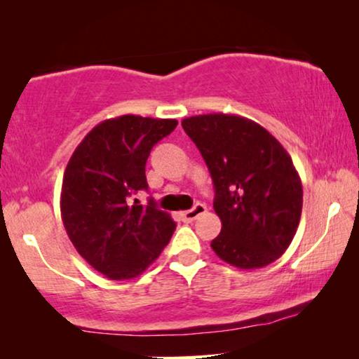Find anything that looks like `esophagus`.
I'll return each mask as SVG.
<instances>
[{
  "label": "esophagus",
  "mask_w": 359,
  "mask_h": 359,
  "mask_svg": "<svg viewBox=\"0 0 359 359\" xmlns=\"http://www.w3.org/2000/svg\"><path fill=\"white\" fill-rule=\"evenodd\" d=\"M205 210H208V208H205L204 204H196L193 209L181 212V219H183L184 222H193V220L198 219L199 215H203Z\"/></svg>",
  "instance_id": "esophagus-1"
}]
</instances>
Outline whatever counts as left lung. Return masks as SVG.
<instances>
[{"instance_id":"obj_1","label":"left lung","mask_w":359,"mask_h":359,"mask_svg":"<svg viewBox=\"0 0 359 359\" xmlns=\"http://www.w3.org/2000/svg\"><path fill=\"white\" fill-rule=\"evenodd\" d=\"M212 176L222 230L215 255L240 269L276 262L291 245L302 212V184L284 147L257 122L203 114L181 122Z\"/></svg>"}]
</instances>
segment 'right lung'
Instances as JSON below:
<instances>
[{
    "mask_svg": "<svg viewBox=\"0 0 359 359\" xmlns=\"http://www.w3.org/2000/svg\"><path fill=\"white\" fill-rule=\"evenodd\" d=\"M175 119L126 114L97 124L73 151L62 183L60 210L76 252L106 278L139 276L160 257L176 224L155 201L130 203L149 189L145 163Z\"/></svg>",
    "mask_w": 359,
    "mask_h": 359,
    "instance_id": "add662e5",
    "label": "right lung"
}]
</instances>
